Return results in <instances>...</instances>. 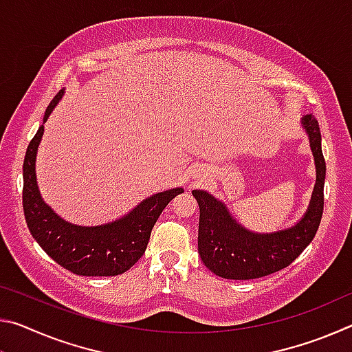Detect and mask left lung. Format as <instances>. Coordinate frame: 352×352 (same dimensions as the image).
Returning a JSON list of instances; mask_svg holds the SVG:
<instances>
[{"label": "left lung", "mask_w": 352, "mask_h": 352, "mask_svg": "<svg viewBox=\"0 0 352 352\" xmlns=\"http://www.w3.org/2000/svg\"><path fill=\"white\" fill-rule=\"evenodd\" d=\"M301 126L309 136L317 180L305 216L295 225L273 233H256L237 222L222 200L206 190H192L200 208L199 254L214 275L225 279L272 275L290 265L312 242L323 216L326 163L317 119L302 116Z\"/></svg>", "instance_id": "obj_1"}]
</instances>
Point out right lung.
<instances>
[{"instance_id":"1","label":"right lung","mask_w":352,"mask_h":352,"mask_svg":"<svg viewBox=\"0 0 352 352\" xmlns=\"http://www.w3.org/2000/svg\"><path fill=\"white\" fill-rule=\"evenodd\" d=\"M57 93L45 111L43 124L29 142L23 164V210L28 228L38 245L63 269L80 276H116L135 265L146 252L147 242L166 205L183 192L174 188L151 195L126 216L113 222L83 226L62 219L41 199L35 175V160L45 132V122L63 98Z\"/></svg>"}]
</instances>
